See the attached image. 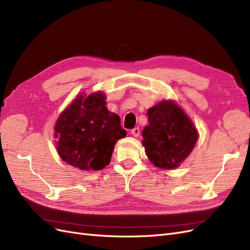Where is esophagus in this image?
Here are the masks:
<instances>
[{
    "label": "esophagus",
    "mask_w": 250,
    "mask_h": 250,
    "mask_svg": "<svg viewBox=\"0 0 250 250\" xmlns=\"http://www.w3.org/2000/svg\"><path fill=\"white\" fill-rule=\"evenodd\" d=\"M131 134L133 135L134 138H138L140 135V128L137 127V128H133V129L131 130Z\"/></svg>",
    "instance_id": "1"
}]
</instances>
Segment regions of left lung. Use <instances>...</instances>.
Returning <instances> with one entry per match:
<instances>
[{"mask_svg":"<svg viewBox=\"0 0 250 250\" xmlns=\"http://www.w3.org/2000/svg\"><path fill=\"white\" fill-rule=\"evenodd\" d=\"M143 146L149 161L165 170L178 168L190 155L199 138L192 120L173 100H163L147 111Z\"/></svg>","mask_w":250,"mask_h":250,"instance_id":"obj_1","label":"left lung"}]
</instances>
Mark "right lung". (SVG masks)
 Segmentation results:
<instances>
[{
    "instance_id": "1",
    "label": "right lung",
    "mask_w": 250,
    "mask_h": 250,
    "mask_svg": "<svg viewBox=\"0 0 250 250\" xmlns=\"http://www.w3.org/2000/svg\"><path fill=\"white\" fill-rule=\"evenodd\" d=\"M106 96L98 90L77 95L54 126L57 152L66 164L82 171L102 170L110 162L118 140L127 132L118 115L106 107Z\"/></svg>"
}]
</instances>
